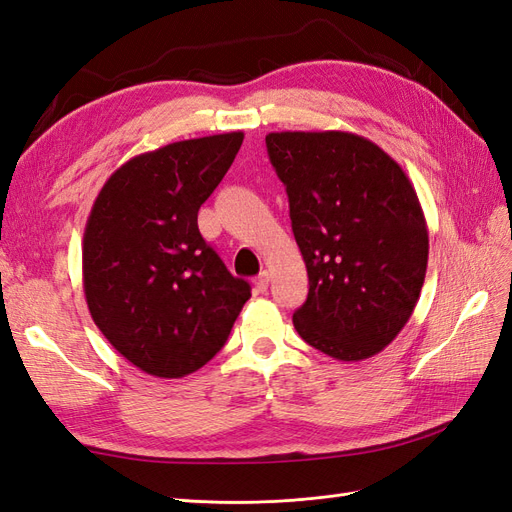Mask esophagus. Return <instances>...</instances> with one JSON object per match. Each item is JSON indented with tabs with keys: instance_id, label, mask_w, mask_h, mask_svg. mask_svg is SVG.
Returning a JSON list of instances; mask_svg holds the SVG:
<instances>
[{
	"instance_id": "esophagus-1",
	"label": "esophagus",
	"mask_w": 512,
	"mask_h": 512,
	"mask_svg": "<svg viewBox=\"0 0 512 512\" xmlns=\"http://www.w3.org/2000/svg\"><path fill=\"white\" fill-rule=\"evenodd\" d=\"M269 282H271V273H269V271H260V275L254 280L256 292H267Z\"/></svg>"
}]
</instances>
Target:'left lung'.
Returning <instances> with one entry per match:
<instances>
[{
  "instance_id": "obj_1",
  "label": "left lung",
  "mask_w": 512,
  "mask_h": 512,
  "mask_svg": "<svg viewBox=\"0 0 512 512\" xmlns=\"http://www.w3.org/2000/svg\"><path fill=\"white\" fill-rule=\"evenodd\" d=\"M267 151L309 277L294 329L337 361L369 359L406 327L425 282L429 232L414 185L352 132H271Z\"/></svg>"
}]
</instances>
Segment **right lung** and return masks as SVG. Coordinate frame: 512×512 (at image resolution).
Instances as JSON below:
<instances>
[{"mask_svg":"<svg viewBox=\"0 0 512 512\" xmlns=\"http://www.w3.org/2000/svg\"><path fill=\"white\" fill-rule=\"evenodd\" d=\"M243 132L190 138L134 156L106 179L85 224L83 288L96 327L156 378H183L222 350L250 284L198 230Z\"/></svg>","mask_w":512,"mask_h":512,"instance_id":"obj_1","label":"right lung"}]
</instances>
